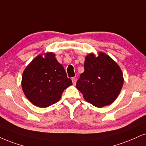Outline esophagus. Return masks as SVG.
<instances>
[{
  "mask_svg": "<svg viewBox=\"0 0 146 146\" xmlns=\"http://www.w3.org/2000/svg\"><path fill=\"white\" fill-rule=\"evenodd\" d=\"M72 83L74 85H75L76 83V78H72Z\"/></svg>",
  "mask_w": 146,
  "mask_h": 146,
  "instance_id": "1",
  "label": "esophagus"
}]
</instances>
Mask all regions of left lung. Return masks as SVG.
I'll list each match as a JSON object with an SVG mask.
<instances>
[{"label":"left lung","mask_w":146,"mask_h":146,"mask_svg":"<svg viewBox=\"0 0 146 146\" xmlns=\"http://www.w3.org/2000/svg\"><path fill=\"white\" fill-rule=\"evenodd\" d=\"M84 71L76 82V88L84 100L97 108L110 105L123 88V72L107 54L93 53L85 57Z\"/></svg>","instance_id":"1"}]
</instances>
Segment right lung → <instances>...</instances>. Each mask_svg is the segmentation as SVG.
<instances>
[{
  "label": "right lung",
  "mask_w": 146,
  "mask_h": 146,
  "mask_svg": "<svg viewBox=\"0 0 146 146\" xmlns=\"http://www.w3.org/2000/svg\"><path fill=\"white\" fill-rule=\"evenodd\" d=\"M72 84L62 65L52 52L40 54L23 71L21 87L34 105L47 108L60 100L62 93Z\"/></svg>",
  "instance_id": "add662e5"
}]
</instances>
